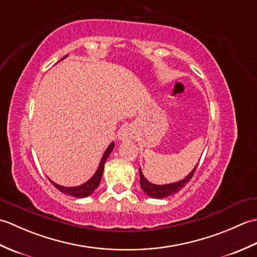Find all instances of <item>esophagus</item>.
I'll return each instance as SVG.
<instances>
[{"instance_id": "1", "label": "esophagus", "mask_w": 257, "mask_h": 257, "mask_svg": "<svg viewBox=\"0 0 257 257\" xmlns=\"http://www.w3.org/2000/svg\"><path fill=\"white\" fill-rule=\"evenodd\" d=\"M135 137H136V129L134 125H125V127L119 130L118 139L120 141L133 140Z\"/></svg>"}]
</instances>
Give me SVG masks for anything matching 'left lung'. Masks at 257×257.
Returning a JSON list of instances; mask_svg holds the SVG:
<instances>
[{
    "instance_id": "obj_1",
    "label": "left lung",
    "mask_w": 257,
    "mask_h": 257,
    "mask_svg": "<svg viewBox=\"0 0 257 257\" xmlns=\"http://www.w3.org/2000/svg\"><path fill=\"white\" fill-rule=\"evenodd\" d=\"M196 167H198V163H196V166L193 168V170L191 171L187 177H184L183 179L180 180V181L172 182V183H167V184H155V183H151L144 176L143 170H141V169H139L140 187H141V189H143L144 192L148 196H150V198H154V199L167 198V196H169V195H172L174 193H178L180 190L183 189V187H185V184H187L191 180V178H192Z\"/></svg>"
}]
</instances>
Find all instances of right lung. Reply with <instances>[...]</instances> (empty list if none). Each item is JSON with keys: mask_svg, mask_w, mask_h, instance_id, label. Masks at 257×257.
Wrapping results in <instances>:
<instances>
[{"mask_svg": "<svg viewBox=\"0 0 257 257\" xmlns=\"http://www.w3.org/2000/svg\"><path fill=\"white\" fill-rule=\"evenodd\" d=\"M67 56L68 55L64 56L61 59V61H63V59L66 58ZM113 147H114V143L112 141V143L107 147L106 151L103 152V155H102L100 162H99V166H98L96 172L94 173V176H92L89 180H87L85 183L77 185V187H64V185L57 184L54 181H52L51 179H50V181L52 182L54 187H55L57 190L61 191V192L64 193V194L74 196V198H87V196H89L90 194L94 193L95 190L98 188V185H99L101 177H102V172H103V166H105V163L108 159L109 155L111 154Z\"/></svg>", "mask_w": 257, "mask_h": 257, "instance_id": "right-lung-1", "label": "right lung"}]
</instances>
